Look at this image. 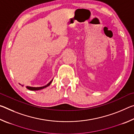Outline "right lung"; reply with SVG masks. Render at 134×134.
<instances>
[{
    "mask_svg": "<svg viewBox=\"0 0 134 134\" xmlns=\"http://www.w3.org/2000/svg\"><path fill=\"white\" fill-rule=\"evenodd\" d=\"M52 81H53V80H52L51 81H50V82L48 83L47 85H45L44 86H42V87H30V86H26V89H28V90H41L42 89H44V88L49 86V85H50V84L51 83Z\"/></svg>",
    "mask_w": 134,
    "mask_h": 134,
    "instance_id": "1",
    "label": "right lung"
}]
</instances>
